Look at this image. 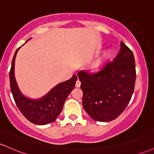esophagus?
Listing matches in <instances>:
<instances>
[{
    "label": "esophagus",
    "mask_w": 154,
    "mask_h": 154,
    "mask_svg": "<svg viewBox=\"0 0 154 154\" xmlns=\"http://www.w3.org/2000/svg\"><path fill=\"white\" fill-rule=\"evenodd\" d=\"M80 84H81V82H80V81L79 80H77V82H76V84H75V86L77 88H79L80 86Z\"/></svg>",
    "instance_id": "obj_1"
}]
</instances>
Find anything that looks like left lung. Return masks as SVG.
Here are the masks:
<instances>
[{
  "label": "left lung",
  "instance_id": "1",
  "mask_svg": "<svg viewBox=\"0 0 154 154\" xmlns=\"http://www.w3.org/2000/svg\"><path fill=\"white\" fill-rule=\"evenodd\" d=\"M82 106L91 118L108 122L117 118L134 92L136 69L133 52L123 42L117 56L96 70L78 72Z\"/></svg>",
  "mask_w": 154,
  "mask_h": 154
}]
</instances>
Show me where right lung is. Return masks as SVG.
<instances>
[{
  "instance_id": "obj_1",
  "label": "right lung",
  "mask_w": 154,
  "mask_h": 154,
  "mask_svg": "<svg viewBox=\"0 0 154 154\" xmlns=\"http://www.w3.org/2000/svg\"><path fill=\"white\" fill-rule=\"evenodd\" d=\"M19 49L20 47L15 52L9 72L10 88L15 104L30 122L37 125L50 124L55 121L61 112L66 99L74 89L77 76L73 75L69 80L58 84L42 99L38 100L28 99L20 93L14 78V60Z\"/></svg>"
}]
</instances>
